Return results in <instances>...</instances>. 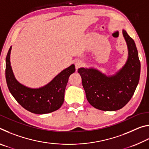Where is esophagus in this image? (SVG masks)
<instances>
[{
	"instance_id": "34e87169",
	"label": "esophagus",
	"mask_w": 149,
	"mask_h": 149,
	"mask_svg": "<svg viewBox=\"0 0 149 149\" xmlns=\"http://www.w3.org/2000/svg\"><path fill=\"white\" fill-rule=\"evenodd\" d=\"M83 62L81 61V60H77V61H75V68L76 70H77L79 68H80L81 66H82L83 65Z\"/></svg>"
}]
</instances>
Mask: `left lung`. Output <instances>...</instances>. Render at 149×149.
Instances as JSON below:
<instances>
[{
    "label": "left lung",
    "instance_id": "8db88e82",
    "mask_svg": "<svg viewBox=\"0 0 149 149\" xmlns=\"http://www.w3.org/2000/svg\"><path fill=\"white\" fill-rule=\"evenodd\" d=\"M122 33L127 43L128 58L122 68L116 74L107 76L93 68L78 69L88 102L97 109H121L132 99L139 84L141 63L137 47L125 30L123 29Z\"/></svg>",
    "mask_w": 149,
    "mask_h": 149
}]
</instances>
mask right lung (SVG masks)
I'll return each instance as SVG.
<instances>
[{
	"instance_id": "add662e5",
	"label": "right lung",
	"mask_w": 149,
	"mask_h": 149,
	"mask_svg": "<svg viewBox=\"0 0 149 149\" xmlns=\"http://www.w3.org/2000/svg\"><path fill=\"white\" fill-rule=\"evenodd\" d=\"M11 49L12 47L6 58L5 74L8 89L16 101L34 114H48L59 109L64 102V92L70 75L75 71L74 64L62 71L47 85L32 89L21 84L15 77L10 60Z\"/></svg>"
}]
</instances>
